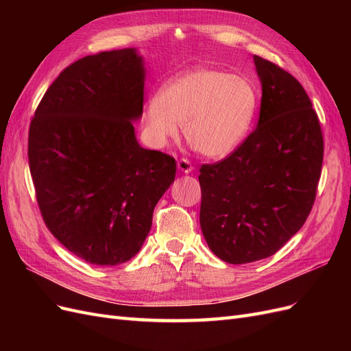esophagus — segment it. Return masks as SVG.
<instances>
[{
	"label": "esophagus",
	"instance_id": "esophagus-1",
	"mask_svg": "<svg viewBox=\"0 0 351 351\" xmlns=\"http://www.w3.org/2000/svg\"><path fill=\"white\" fill-rule=\"evenodd\" d=\"M177 167H178L180 171L184 173V174H189V173H192V171H193V165H192V162H190L189 159H186V158H182V159H180V161L177 162Z\"/></svg>",
	"mask_w": 351,
	"mask_h": 351
}]
</instances>
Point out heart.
I'll return each instance as SVG.
<instances>
[{"mask_svg": "<svg viewBox=\"0 0 351 351\" xmlns=\"http://www.w3.org/2000/svg\"><path fill=\"white\" fill-rule=\"evenodd\" d=\"M256 105V89L246 77L200 67L176 77L147 102L145 120L158 143L177 137L180 124L193 149L222 158L247 136Z\"/></svg>", "mask_w": 351, "mask_h": 351, "instance_id": "heart-1", "label": "heart"}]
</instances>
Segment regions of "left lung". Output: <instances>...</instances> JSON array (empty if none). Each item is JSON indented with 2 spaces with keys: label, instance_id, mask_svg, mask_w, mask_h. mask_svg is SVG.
<instances>
[{
  "label": "left lung",
  "instance_id": "obj_1",
  "mask_svg": "<svg viewBox=\"0 0 351 351\" xmlns=\"http://www.w3.org/2000/svg\"><path fill=\"white\" fill-rule=\"evenodd\" d=\"M262 83L258 127L237 149L200 167V228L209 249L240 265L278 252L309 217L321 178L324 136L306 90L254 56Z\"/></svg>",
  "mask_w": 351,
  "mask_h": 351
}]
</instances>
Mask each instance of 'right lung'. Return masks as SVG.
Segmentation results:
<instances>
[{"label": "right lung", "instance_id": "add662e5", "mask_svg": "<svg viewBox=\"0 0 351 351\" xmlns=\"http://www.w3.org/2000/svg\"><path fill=\"white\" fill-rule=\"evenodd\" d=\"M145 67L134 48L83 57L60 73L29 127V168L45 226L101 267L130 261L149 234L176 159L134 134Z\"/></svg>", "mask_w": 351, "mask_h": 351}]
</instances>
